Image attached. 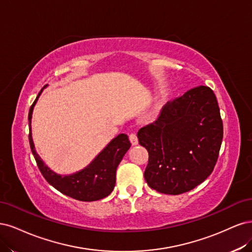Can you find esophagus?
I'll return each instance as SVG.
<instances>
[{
	"mask_svg": "<svg viewBox=\"0 0 252 252\" xmlns=\"http://www.w3.org/2000/svg\"><path fill=\"white\" fill-rule=\"evenodd\" d=\"M129 141H131V143H132L133 145H137V144H138V138H137V135H136V134H134V133L129 134Z\"/></svg>",
	"mask_w": 252,
	"mask_h": 252,
	"instance_id": "34e87169",
	"label": "esophagus"
}]
</instances>
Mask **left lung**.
I'll list each match as a JSON object with an SVG mask.
<instances>
[{"label":"left lung","mask_w":252,"mask_h":252,"mask_svg":"<svg viewBox=\"0 0 252 252\" xmlns=\"http://www.w3.org/2000/svg\"><path fill=\"white\" fill-rule=\"evenodd\" d=\"M149 152L144 179L151 189L180 194L213 173L223 139L216 95L206 86L192 88L162 109L158 119L137 133Z\"/></svg>","instance_id":"left-lung-1"}]
</instances>
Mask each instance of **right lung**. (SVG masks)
I'll return each mask as SVG.
<instances>
[{
    "label": "right lung",
    "instance_id": "right-lung-1",
    "mask_svg": "<svg viewBox=\"0 0 252 252\" xmlns=\"http://www.w3.org/2000/svg\"><path fill=\"white\" fill-rule=\"evenodd\" d=\"M45 88L38 93L36 99L31 105L28 115L29 143L40 173L54 189L75 200L91 202L108 197L114 189L116 183V169L127 150L131 148L127 135L119 134L116 136L90 163L76 173L61 175L53 172L49 166L45 164V162L36 153L31 129L32 113L38 97Z\"/></svg>",
    "mask_w": 252,
    "mask_h": 252
}]
</instances>
